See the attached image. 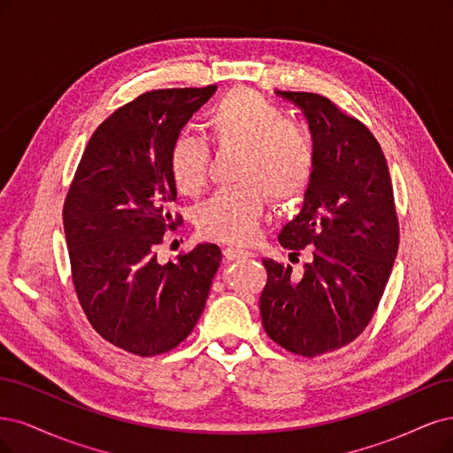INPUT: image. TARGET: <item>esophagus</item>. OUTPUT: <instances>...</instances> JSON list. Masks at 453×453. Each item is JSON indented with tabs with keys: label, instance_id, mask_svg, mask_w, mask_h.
Returning a JSON list of instances; mask_svg holds the SVG:
<instances>
[{
	"label": "esophagus",
	"instance_id": "34e87169",
	"mask_svg": "<svg viewBox=\"0 0 453 453\" xmlns=\"http://www.w3.org/2000/svg\"><path fill=\"white\" fill-rule=\"evenodd\" d=\"M224 257L229 259V261H235V259H250L252 257V252L248 250H241V248H224Z\"/></svg>",
	"mask_w": 453,
	"mask_h": 453
}]
</instances>
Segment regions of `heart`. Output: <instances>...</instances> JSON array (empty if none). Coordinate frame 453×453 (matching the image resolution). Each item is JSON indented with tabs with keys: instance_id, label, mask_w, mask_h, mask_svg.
Instances as JSON below:
<instances>
[{
	"instance_id": "1",
	"label": "heart",
	"mask_w": 453,
	"mask_h": 453,
	"mask_svg": "<svg viewBox=\"0 0 453 453\" xmlns=\"http://www.w3.org/2000/svg\"><path fill=\"white\" fill-rule=\"evenodd\" d=\"M205 129L218 150H237L241 186L216 192L196 212L203 237L242 244L252 241L267 207L304 197L316 177L314 139L261 94L227 92L205 116ZM211 152L196 137H177L167 150V171L182 196L196 197L207 186Z\"/></svg>"
}]
</instances>
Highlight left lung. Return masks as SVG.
I'll list each match as a JSON object with an SVG mask.
<instances>
[{
	"mask_svg": "<svg viewBox=\"0 0 453 453\" xmlns=\"http://www.w3.org/2000/svg\"><path fill=\"white\" fill-rule=\"evenodd\" d=\"M309 120L318 152L303 211L279 241L299 256L312 248L303 276L264 259L259 297L269 339L291 354L316 357L356 341L382 299L399 248V218L386 156L371 129L312 92H282Z\"/></svg>",
	"mask_w": 453,
	"mask_h": 453,
	"instance_id": "1",
	"label": "left lung"
}]
</instances>
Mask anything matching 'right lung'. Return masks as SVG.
Masks as SVG:
<instances>
[{"label": "right lung", "mask_w": 453, "mask_h": 453, "mask_svg": "<svg viewBox=\"0 0 453 453\" xmlns=\"http://www.w3.org/2000/svg\"><path fill=\"white\" fill-rule=\"evenodd\" d=\"M216 92L164 88L129 101L94 131L64 201L71 280L90 326L129 354L152 357L194 331L220 265L216 244L157 261L165 231L182 216L167 150Z\"/></svg>", "instance_id": "add662e5"}]
</instances>
